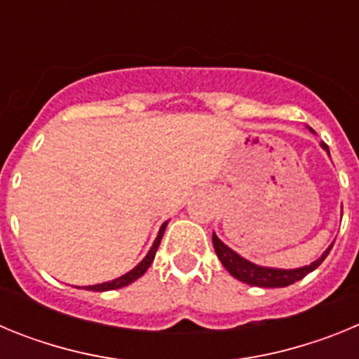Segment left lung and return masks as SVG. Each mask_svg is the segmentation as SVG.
I'll list each match as a JSON object with an SVG mask.
<instances>
[{"mask_svg":"<svg viewBox=\"0 0 359 359\" xmlns=\"http://www.w3.org/2000/svg\"><path fill=\"white\" fill-rule=\"evenodd\" d=\"M320 145H322L323 151H327L329 154L327 145L323 144V142ZM212 243H214V250L215 253H217L219 261H221V264L228 269V273L233 278H237V280L244 282V284H250V286L257 287H286L290 286V284H294V282H298L300 278L306 277L307 273H311L313 269L318 268L332 248L331 244V246L322 253V257L316 259L315 262H311L309 266H302V268L294 269H280L264 268V266L253 264V262L246 261V259L241 257L239 253H236L231 248H228L226 244L219 239L215 233L212 236Z\"/></svg>","mask_w":359,"mask_h":359,"instance_id":"8db88e82","label":"left lung"}]
</instances>
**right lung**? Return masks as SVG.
Returning <instances> with one entry per match:
<instances>
[{
	"label": "right lung",
	"mask_w": 359,
	"mask_h": 359,
	"mask_svg": "<svg viewBox=\"0 0 359 359\" xmlns=\"http://www.w3.org/2000/svg\"><path fill=\"white\" fill-rule=\"evenodd\" d=\"M165 226H167V223L161 224L160 231H158L156 241H154V244H152L151 250H149V253L144 257V261H142L140 264L135 266V268H133L131 271H128V273L122 275V277L115 278V280L102 282V284H95V286H88V287H86V290H90V291H111V290H120V287H123V286H129V284H131V282H135L136 278H140L142 275H144L145 271H147L149 266L152 264V261H154V255H156V250H158V246H160V243H161V237H163Z\"/></svg>",
	"instance_id": "right-lung-1"
}]
</instances>
